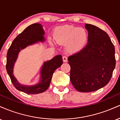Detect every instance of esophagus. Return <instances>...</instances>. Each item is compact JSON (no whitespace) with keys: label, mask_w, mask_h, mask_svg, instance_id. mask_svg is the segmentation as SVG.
Listing matches in <instances>:
<instances>
[{"label":"esophagus","mask_w":120,"mask_h":120,"mask_svg":"<svg viewBox=\"0 0 120 120\" xmlns=\"http://www.w3.org/2000/svg\"><path fill=\"white\" fill-rule=\"evenodd\" d=\"M63 62H64V63H66V62L68 61V58H67V56H63Z\"/></svg>","instance_id":"34e87169"}]
</instances>
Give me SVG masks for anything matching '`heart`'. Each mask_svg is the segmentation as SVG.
Wrapping results in <instances>:
<instances>
[{
	"instance_id": "b5f03b06",
	"label": "heart",
	"mask_w": 120,
	"mask_h": 120,
	"mask_svg": "<svg viewBox=\"0 0 120 120\" xmlns=\"http://www.w3.org/2000/svg\"><path fill=\"white\" fill-rule=\"evenodd\" d=\"M87 38L86 30L69 25L57 27L55 34V39L57 43L69 44L70 48L74 50L83 47Z\"/></svg>"
}]
</instances>
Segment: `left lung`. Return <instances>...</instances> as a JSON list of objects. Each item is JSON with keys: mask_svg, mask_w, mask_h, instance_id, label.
I'll use <instances>...</instances> for the list:
<instances>
[{"mask_svg": "<svg viewBox=\"0 0 120 120\" xmlns=\"http://www.w3.org/2000/svg\"><path fill=\"white\" fill-rule=\"evenodd\" d=\"M88 43L79 52L69 56L70 79L78 91L92 92L108 83L115 68V49L107 33L86 24Z\"/></svg>", "mask_w": 120, "mask_h": 120, "instance_id": "left-lung-1", "label": "left lung"}]
</instances>
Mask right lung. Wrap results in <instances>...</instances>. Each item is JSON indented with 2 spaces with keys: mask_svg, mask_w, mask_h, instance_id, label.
Masks as SVG:
<instances>
[{
  "mask_svg": "<svg viewBox=\"0 0 120 120\" xmlns=\"http://www.w3.org/2000/svg\"><path fill=\"white\" fill-rule=\"evenodd\" d=\"M44 34L45 32L41 24L30 25L13 40L7 52L6 69L11 80L16 89L28 94H37L45 91L49 88L55 71L63 64L62 56L60 55L45 62L41 69V82L35 85L23 86L16 80L13 74V69L19 52L29 45L39 41L44 42Z\"/></svg>",
  "mask_w": 120,
  "mask_h": 120,
  "instance_id": "1",
  "label": "right lung"
}]
</instances>
